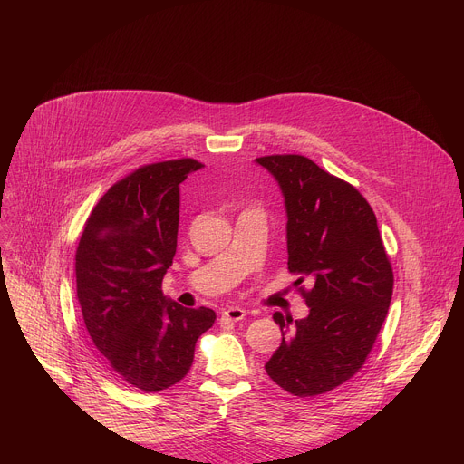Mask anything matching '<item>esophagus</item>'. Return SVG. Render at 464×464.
Returning a JSON list of instances; mask_svg holds the SVG:
<instances>
[{"instance_id": "1", "label": "esophagus", "mask_w": 464, "mask_h": 464, "mask_svg": "<svg viewBox=\"0 0 464 464\" xmlns=\"http://www.w3.org/2000/svg\"><path fill=\"white\" fill-rule=\"evenodd\" d=\"M246 315H247V312L244 308H238V306H231V308L224 310V314H222V317L227 319V321H240Z\"/></svg>"}]
</instances>
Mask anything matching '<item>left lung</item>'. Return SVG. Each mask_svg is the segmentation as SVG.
<instances>
[{
	"instance_id": "8db88e82",
	"label": "left lung",
	"mask_w": 464,
	"mask_h": 464,
	"mask_svg": "<svg viewBox=\"0 0 464 464\" xmlns=\"http://www.w3.org/2000/svg\"><path fill=\"white\" fill-rule=\"evenodd\" d=\"M281 185L288 215V272L310 314H274L283 342L268 376L294 396H315L365 363L392 295V268L376 217L356 187L299 154L256 158ZM304 276L313 288L300 285Z\"/></svg>"
}]
</instances>
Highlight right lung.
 <instances>
[{"label":"right lung","instance_id":"1","mask_svg":"<svg viewBox=\"0 0 464 464\" xmlns=\"http://www.w3.org/2000/svg\"><path fill=\"white\" fill-rule=\"evenodd\" d=\"M202 167L181 158L126 174L93 208L77 247L88 334L110 371L145 392L188 372L198 338L217 319L211 308H183L161 292L176 253L179 183Z\"/></svg>","mask_w":464,"mask_h":464}]
</instances>
